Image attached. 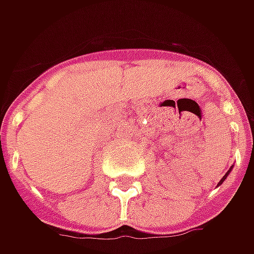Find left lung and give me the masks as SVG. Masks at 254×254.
I'll list each match as a JSON object with an SVG mask.
<instances>
[{"label": "left lung", "instance_id": "obj_1", "mask_svg": "<svg viewBox=\"0 0 254 254\" xmlns=\"http://www.w3.org/2000/svg\"><path fill=\"white\" fill-rule=\"evenodd\" d=\"M232 168H233V165H232V167H230V168H229V171H228V172H226V174H225V175L222 177V180L219 181V184H218V187H219V185H220V184H222V182H223V181H225V180H226V178H228V175H229V174H230V171H232Z\"/></svg>", "mask_w": 254, "mask_h": 254}]
</instances>
